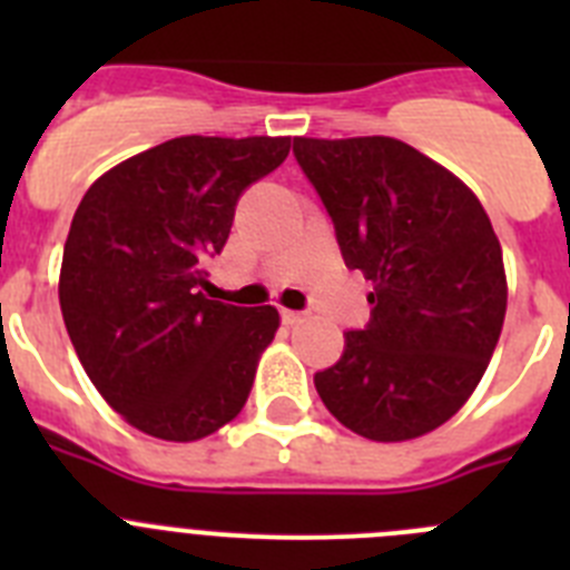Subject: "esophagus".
I'll return each mask as SVG.
<instances>
[{"mask_svg":"<svg viewBox=\"0 0 570 570\" xmlns=\"http://www.w3.org/2000/svg\"><path fill=\"white\" fill-rule=\"evenodd\" d=\"M305 311H291V308H282V322L285 325H299V322H305Z\"/></svg>","mask_w":570,"mask_h":570,"instance_id":"1","label":"esophagus"}]
</instances>
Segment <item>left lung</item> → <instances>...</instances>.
<instances>
[{
	"label": "left lung",
	"mask_w": 570,
	"mask_h": 570,
	"mask_svg": "<svg viewBox=\"0 0 570 570\" xmlns=\"http://www.w3.org/2000/svg\"><path fill=\"white\" fill-rule=\"evenodd\" d=\"M296 163L362 271L371 322L314 376L331 414L374 442H405L471 400L500 342L508 279L471 188L394 136L294 139Z\"/></svg>",
	"instance_id": "1"
}]
</instances>
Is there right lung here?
<instances>
[{"label":"right lung","instance_id":"obj_1","mask_svg":"<svg viewBox=\"0 0 570 570\" xmlns=\"http://www.w3.org/2000/svg\"><path fill=\"white\" fill-rule=\"evenodd\" d=\"M288 150L291 136H176L105 170L82 196L59 305L85 374L136 431L196 442L248 402L279 311L236 308L199 288L239 194Z\"/></svg>","mask_w":570,"mask_h":570}]
</instances>
